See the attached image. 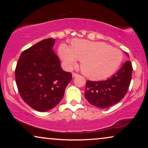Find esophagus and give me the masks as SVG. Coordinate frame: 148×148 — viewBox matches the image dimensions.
<instances>
[{
	"label": "esophagus",
	"mask_w": 148,
	"mask_h": 148,
	"mask_svg": "<svg viewBox=\"0 0 148 148\" xmlns=\"http://www.w3.org/2000/svg\"><path fill=\"white\" fill-rule=\"evenodd\" d=\"M78 75V74L77 73H72V76H73V77H77Z\"/></svg>",
	"instance_id": "1"
}]
</instances>
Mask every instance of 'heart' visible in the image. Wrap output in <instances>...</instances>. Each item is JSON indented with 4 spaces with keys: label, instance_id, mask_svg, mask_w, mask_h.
Segmentation results:
<instances>
[{
    "label": "heart",
    "instance_id": "obj_1",
    "mask_svg": "<svg viewBox=\"0 0 148 148\" xmlns=\"http://www.w3.org/2000/svg\"><path fill=\"white\" fill-rule=\"evenodd\" d=\"M58 54L68 67L81 60L83 73L90 79L102 80L112 75L122 63V52L104 42H92L76 39L71 42L69 48L60 44Z\"/></svg>",
    "mask_w": 148,
    "mask_h": 148
}]
</instances>
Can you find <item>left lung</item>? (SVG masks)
Wrapping results in <instances>:
<instances>
[{"label":"left lung","mask_w":148,"mask_h":148,"mask_svg":"<svg viewBox=\"0 0 148 148\" xmlns=\"http://www.w3.org/2000/svg\"><path fill=\"white\" fill-rule=\"evenodd\" d=\"M132 71V64L127 60L116 73L108 79L100 82L88 80L85 91L86 100L100 108H108L119 103L128 91Z\"/></svg>","instance_id":"1"}]
</instances>
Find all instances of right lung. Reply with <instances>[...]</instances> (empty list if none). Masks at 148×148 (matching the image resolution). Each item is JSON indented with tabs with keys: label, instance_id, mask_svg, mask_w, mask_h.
<instances>
[{
	"label": "right lung",
	"instance_id": "1",
	"mask_svg": "<svg viewBox=\"0 0 148 148\" xmlns=\"http://www.w3.org/2000/svg\"><path fill=\"white\" fill-rule=\"evenodd\" d=\"M55 40L44 39L22 52L15 68L21 98L34 110L44 112L62 100L72 74L64 71L52 50Z\"/></svg>",
	"mask_w": 148,
	"mask_h": 148
}]
</instances>
